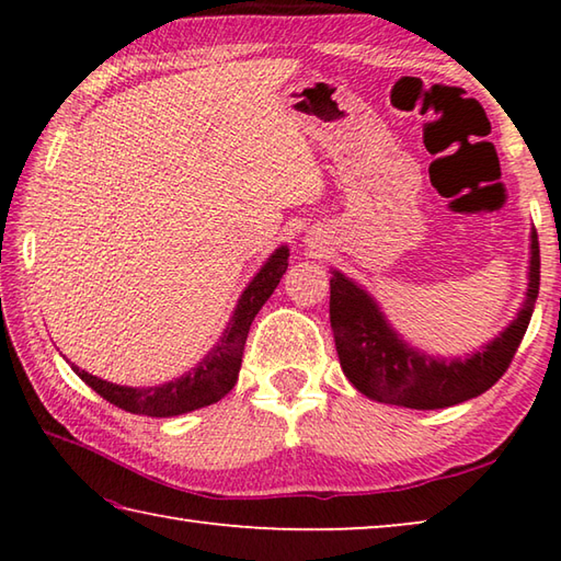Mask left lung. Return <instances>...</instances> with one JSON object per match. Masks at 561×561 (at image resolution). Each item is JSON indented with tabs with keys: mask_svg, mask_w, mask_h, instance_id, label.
Returning a JSON list of instances; mask_svg holds the SVG:
<instances>
[{
	"mask_svg": "<svg viewBox=\"0 0 561 561\" xmlns=\"http://www.w3.org/2000/svg\"><path fill=\"white\" fill-rule=\"evenodd\" d=\"M539 294V242L531 227L527 291L517 317L465 358L431 356L411 346L391 327L378 301L360 284L331 270L329 317L341 368L356 391L378 403L415 411L458 405L485 393L507 371L512 356L529 327Z\"/></svg>",
	"mask_w": 561,
	"mask_h": 561,
	"instance_id": "8db88e82",
	"label": "left lung"
}]
</instances>
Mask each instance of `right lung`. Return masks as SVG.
<instances>
[{
	"instance_id": "1",
	"label": "right lung",
	"mask_w": 561,
	"mask_h": 561,
	"mask_svg": "<svg viewBox=\"0 0 561 561\" xmlns=\"http://www.w3.org/2000/svg\"><path fill=\"white\" fill-rule=\"evenodd\" d=\"M289 247L282 244L270 254V260L262 264L260 272L254 274L252 282L247 284L244 291L237 299V307L232 311L230 321L222 331L217 344L207 351V354L197 360V364L185 371L175 381L148 386V388H133V386H118L103 378L93 376L89 371H81L79 366L71 368L87 386H91L99 396L106 398L108 403L123 408L128 413L150 415V417H170L183 415L197 408L213 405L232 391L242 366V351L247 334L257 311L264 307V301L272 297L277 289L282 274L289 267Z\"/></svg>"
}]
</instances>
